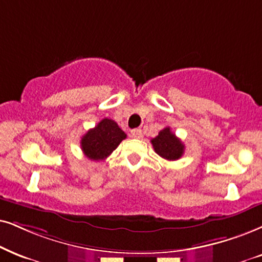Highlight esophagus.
Listing matches in <instances>:
<instances>
[{"instance_id": "1", "label": "esophagus", "mask_w": 262, "mask_h": 262, "mask_svg": "<svg viewBox=\"0 0 262 262\" xmlns=\"http://www.w3.org/2000/svg\"><path fill=\"white\" fill-rule=\"evenodd\" d=\"M132 137L135 139H141L142 138V130L140 128H135L132 130Z\"/></svg>"}]
</instances>
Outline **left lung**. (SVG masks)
Here are the masks:
<instances>
[{
    "label": "left lung",
    "mask_w": 262,
    "mask_h": 262,
    "mask_svg": "<svg viewBox=\"0 0 262 262\" xmlns=\"http://www.w3.org/2000/svg\"><path fill=\"white\" fill-rule=\"evenodd\" d=\"M156 154L168 161H177L184 155L185 145L183 141L170 130V127H165L151 140Z\"/></svg>",
    "instance_id": "left-lung-1"
}]
</instances>
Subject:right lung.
Listing matches in <instances>:
<instances>
[{
    "label": "right lung",
    "mask_w": 262,
    "mask_h": 262,
    "mask_svg": "<svg viewBox=\"0 0 262 262\" xmlns=\"http://www.w3.org/2000/svg\"><path fill=\"white\" fill-rule=\"evenodd\" d=\"M127 134L110 118H104L81 139V148L92 161H102L117 148Z\"/></svg>",
    "instance_id": "1"
}]
</instances>
